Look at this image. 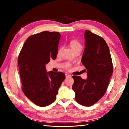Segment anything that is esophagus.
Returning a JSON list of instances; mask_svg holds the SVG:
<instances>
[{"instance_id": "obj_1", "label": "esophagus", "mask_w": 129, "mask_h": 129, "mask_svg": "<svg viewBox=\"0 0 129 129\" xmlns=\"http://www.w3.org/2000/svg\"><path fill=\"white\" fill-rule=\"evenodd\" d=\"M65 75H66V78H68V77H71V76L70 75H69V74H66Z\"/></svg>"}]
</instances>
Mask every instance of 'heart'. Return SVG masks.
Wrapping results in <instances>:
<instances>
[{
	"label": "heart",
	"instance_id": "heart-1",
	"mask_svg": "<svg viewBox=\"0 0 129 129\" xmlns=\"http://www.w3.org/2000/svg\"><path fill=\"white\" fill-rule=\"evenodd\" d=\"M69 45L70 47H71V48H72L73 51L74 52V53L76 52V51H77V50H81L82 48V46L81 44L76 40H71V41L69 42ZM61 50V48H58V49L57 50V54H58V55L60 54ZM69 67H70L69 64H67V66H66V68H69Z\"/></svg>",
	"mask_w": 129,
	"mask_h": 129
}]
</instances>
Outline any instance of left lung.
I'll return each instance as SVG.
<instances>
[{
    "mask_svg": "<svg viewBox=\"0 0 129 129\" xmlns=\"http://www.w3.org/2000/svg\"><path fill=\"white\" fill-rule=\"evenodd\" d=\"M85 49L81 62L85 68L88 78L73 76L72 89L75 99L80 104L90 107L102 98L107 91L113 72L111 54L106 42L96 34L86 30Z\"/></svg>",
    "mask_w": 129,
    "mask_h": 129,
    "instance_id": "left-lung-1",
    "label": "left lung"
}]
</instances>
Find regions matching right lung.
Here are the masks:
<instances>
[{"mask_svg": "<svg viewBox=\"0 0 129 129\" xmlns=\"http://www.w3.org/2000/svg\"><path fill=\"white\" fill-rule=\"evenodd\" d=\"M61 35L44 31L29 36L19 54L18 62L25 96L39 107H46L56 99L58 90L65 79L64 74L46 72L45 64L57 54Z\"/></svg>", "mask_w": 129, "mask_h": 129, "instance_id": "1", "label": "right lung"}]
</instances>
